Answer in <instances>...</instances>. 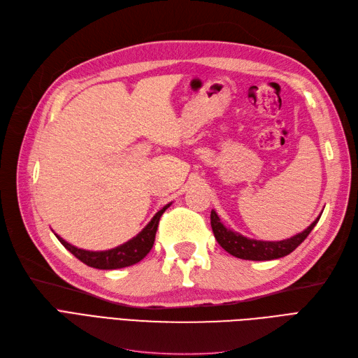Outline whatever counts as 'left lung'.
Here are the masks:
<instances>
[{
	"mask_svg": "<svg viewBox=\"0 0 358 358\" xmlns=\"http://www.w3.org/2000/svg\"><path fill=\"white\" fill-rule=\"evenodd\" d=\"M320 218L321 215L308 227L305 231L292 236L289 239L279 241V242L249 239V237H245L241 233L227 229V227L221 222L218 213L215 210L210 212V225H212L216 242H218L225 251L231 254L233 257L242 258V259H252V262H267V259H276L294 251V249L309 236V233L313 230V227L317 225Z\"/></svg>",
	"mask_w": 358,
	"mask_h": 358,
	"instance_id": "1",
	"label": "left lung"
}]
</instances>
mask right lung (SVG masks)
<instances>
[{"label":"right lung","instance_id":"add662e5","mask_svg":"<svg viewBox=\"0 0 358 358\" xmlns=\"http://www.w3.org/2000/svg\"><path fill=\"white\" fill-rule=\"evenodd\" d=\"M170 204L171 203L166 204L164 208L158 210L154 218L150 220V222L136 237H133L131 241H128L124 245L116 246L113 249H107V251H86V249H80L70 245L58 234L55 236L57 239L64 245V248H67L76 258H79L80 262L85 263L86 266L94 267V268H101V270L128 267L138 263L140 259H143L149 254L150 249H152L159 218Z\"/></svg>","mask_w":358,"mask_h":358}]
</instances>
